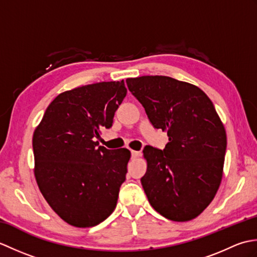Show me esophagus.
<instances>
[{"instance_id": "obj_1", "label": "esophagus", "mask_w": 257, "mask_h": 257, "mask_svg": "<svg viewBox=\"0 0 257 257\" xmlns=\"http://www.w3.org/2000/svg\"><path fill=\"white\" fill-rule=\"evenodd\" d=\"M139 156H140V152H139V151L132 150V157H133V158H138Z\"/></svg>"}]
</instances>
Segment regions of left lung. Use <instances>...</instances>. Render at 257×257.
<instances>
[{
	"label": "left lung",
	"instance_id": "1",
	"mask_svg": "<svg viewBox=\"0 0 257 257\" xmlns=\"http://www.w3.org/2000/svg\"><path fill=\"white\" fill-rule=\"evenodd\" d=\"M132 94L144 106L155 128L167 132L163 150L147 146V172L141 184L149 203L176 222L194 219L219 190L226 133L203 90L168 76L127 78Z\"/></svg>",
	"mask_w": 257,
	"mask_h": 257
}]
</instances>
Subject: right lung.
Wrapping results in <instances>:
<instances>
[{
	"label": "right lung",
	"mask_w": 257,
	"mask_h": 257,
	"mask_svg": "<svg viewBox=\"0 0 257 257\" xmlns=\"http://www.w3.org/2000/svg\"><path fill=\"white\" fill-rule=\"evenodd\" d=\"M127 95L123 80L64 91L47 107L33 135L34 174L54 212L68 224L91 227L117 205L130 151L108 150L95 138L110 128Z\"/></svg>",
	"instance_id": "add662e5"
}]
</instances>
